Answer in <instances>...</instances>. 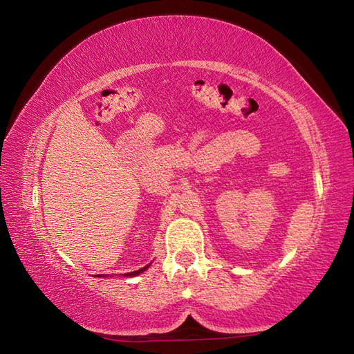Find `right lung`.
Wrapping results in <instances>:
<instances>
[{"label":"right lung","instance_id":"obj_1","mask_svg":"<svg viewBox=\"0 0 354 354\" xmlns=\"http://www.w3.org/2000/svg\"><path fill=\"white\" fill-rule=\"evenodd\" d=\"M150 265H147V266H145V268H141L140 270H133V272H129V274H126L124 277H135V275H140L141 272H145V270L149 268ZM95 277H103V275H95Z\"/></svg>","mask_w":354,"mask_h":354}]
</instances>
